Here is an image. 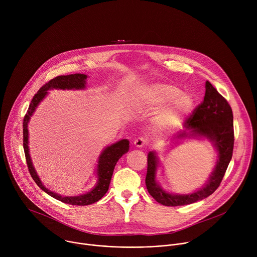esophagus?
Returning a JSON list of instances; mask_svg holds the SVG:
<instances>
[{
	"label": "esophagus",
	"instance_id": "obj_1",
	"mask_svg": "<svg viewBox=\"0 0 257 257\" xmlns=\"http://www.w3.org/2000/svg\"><path fill=\"white\" fill-rule=\"evenodd\" d=\"M146 142H148V140H146L145 137H137L135 140H134V145L136 146V148H142V146H144L146 144Z\"/></svg>",
	"mask_w": 257,
	"mask_h": 257
}]
</instances>
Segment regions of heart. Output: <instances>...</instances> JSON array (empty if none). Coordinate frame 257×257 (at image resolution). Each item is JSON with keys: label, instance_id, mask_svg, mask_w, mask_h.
<instances>
[{"label": "heart", "instance_id": "obj_1", "mask_svg": "<svg viewBox=\"0 0 257 257\" xmlns=\"http://www.w3.org/2000/svg\"><path fill=\"white\" fill-rule=\"evenodd\" d=\"M141 101L151 107H164L161 109L157 122L164 129L179 127L187 118L193 106V99L187 93L167 83H153L140 89L138 93Z\"/></svg>", "mask_w": 257, "mask_h": 257}]
</instances>
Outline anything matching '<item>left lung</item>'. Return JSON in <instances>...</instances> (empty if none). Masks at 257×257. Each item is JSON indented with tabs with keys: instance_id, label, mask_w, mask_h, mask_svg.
Wrapping results in <instances>:
<instances>
[{
	"instance_id": "8db88e82",
	"label": "left lung",
	"mask_w": 257,
	"mask_h": 257,
	"mask_svg": "<svg viewBox=\"0 0 257 257\" xmlns=\"http://www.w3.org/2000/svg\"><path fill=\"white\" fill-rule=\"evenodd\" d=\"M189 135H200L213 141L218 152V160L214 171L211 173L207 184L200 190L188 194H170L163 190L156 181L158 159L155 153L148 156V173L145 185L150 194L161 204L178 206L191 204L211 195L221 184L227 168L233 156L234 149V126L233 112L227 99L208 82H205V95L183 124ZM185 131L179 133L175 138L186 137Z\"/></svg>"
}]
</instances>
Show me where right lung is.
Returning <instances> with one entry per match:
<instances>
[{"label": "right lung", "instance_id": "add662e5", "mask_svg": "<svg viewBox=\"0 0 257 257\" xmlns=\"http://www.w3.org/2000/svg\"><path fill=\"white\" fill-rule=\"evenodd\" d=\"M86 75L84 74H70V75H61L57 76L53 79H51L49 82L44 84L40 90L34 94V96L31 99V102L28 106V109L26 112V115L23 119V149L26 159V164L28 167L29 174L31 175L33 181L36 183L42 190H44L46 193L51 195L52 197L68 204L72 205H88L91 203H94L98 201L108 190L109 182H111L112 175L115 169V166L119 159L128 152L129 150V141L127 139H122L116 143H114L111 146L107 148L101 153L98 159V165H97V176L98 181L96 186L89 192L79 195V196H73V197H63L57 193H54L50 191L48 188H46L43 183L41 182L38 174L35 173L34 168L32 166L29 153H28V130H27V124L29 122L30 116L33 114L35 107L38 106L41 100L44 99V97L47 95L49 89L53 88H59V89H81L85 87V79Z\"/></svg>", "mask_w": 257, "mask_h": 257}]
</instances>
